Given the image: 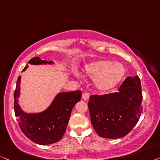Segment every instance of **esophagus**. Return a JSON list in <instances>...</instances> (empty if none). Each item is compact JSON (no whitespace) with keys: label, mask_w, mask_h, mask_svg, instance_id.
I'll return each instance as SVG.
<instances>
[{"label":"esophagus","mask_w":160,"mask_h":160,"mask_svg":"<svg viewBox=\"0 0 160 160\" xmlns=\"http://www.w3.org/2000/svg\"><path fill=\"white\" fill-rule=\"evenodd\" d=\"M82 97L83 99L86 101V100H88V98H89L90 95H89L88 93H87V92H85V93H82Z\"/></svg>","instance_id":"esophagus-1"}]
</instances>
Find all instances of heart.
I'll list each match as a JSON object with an SVG mask.
<instances>
[{
    "mask_svg": "<svg viewBox=\"0 0 160 160\" xmlns=\"http://www.w3.org/2000/svg\"><path fill=\"white\" fill-rule=\"evenodd\" d=\"M125 69L118 62L101 60L85 65L83 75L95 79V86L99 91L106 92L115 87L124 77Z\"/></svg>",
    "mask_w": 160,
    "mask_h": 160,
    "instance_id": "b5f03b06",
    "label": "heart"
}]
</instances>
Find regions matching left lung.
<instances>
[{
  "mask_svg": "<svg viewBox=\"0 0 160 160\" xmlns=\"http://www.w3.org/2000/svg\"><path fill=\"white\" fill-rule=\"evenodd\" d=\"M142 99L141 80L137 75L126 78L118 92L91 96L88 105L96 133L106 138L125 136L138 122Z\"/></svg>",
  "mask_w": 160,
  "mask_h": 160,
  "instance_id": "8db88e82",
  "label": "left lung"
}]
</instances>
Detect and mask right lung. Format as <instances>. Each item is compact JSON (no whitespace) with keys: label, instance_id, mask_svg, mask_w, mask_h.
Wrapping results in <instances>:
<instances>
[{"label":"right lung","instance_id":"right-lung-1","mask_svg":"<svg viewBox=\"0 0 160 160\" xmlns=\"http://www.w3.org/2000/svg\"><path fill=\"white\" fill-rule=\"evenodd\" d=\"M30 64H53V62L41 60L33 57L28 62ZM28 67L27 64L23 71ZM20 80L18 78L17 86L13 93L14 112L20 129L29 139L40 145H48L59 141L66 131L72 110L80 102L82 92L75 91L59 93L56 96L48 109L36 114H28L22 111L18 104L20 91Z\"/></svg>","mask_w":160,"mask_h":160}]
</instances>
